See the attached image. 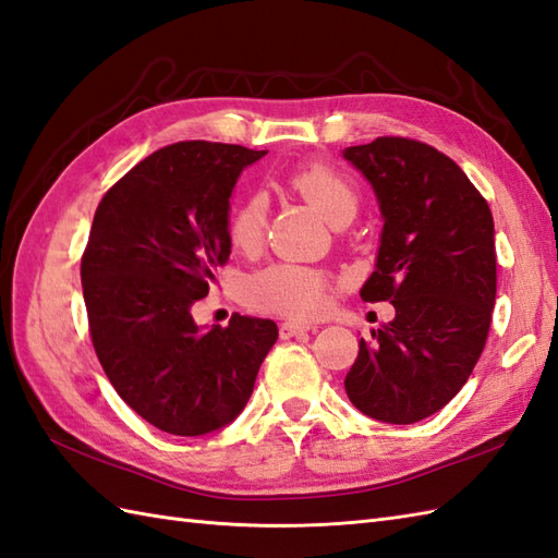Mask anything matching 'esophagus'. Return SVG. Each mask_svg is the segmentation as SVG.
Segmentation results:
<instances>
[{"instance_id": "1", "label": "esophagus", "mask_w": 558, "mask_h": 558, "mask_svg": "<svg viewBox=\"0 0 558 558\" xmlns=\"http://www.w3.org/2000/svg\"><path fill=\"white\" fill-rule=\"evenodd\" d=\"M318 326H314V323H302V320H284L280 323V338L282 340H290L294 338V335L300 332H316Z\"/></svg>"}]
</instances>
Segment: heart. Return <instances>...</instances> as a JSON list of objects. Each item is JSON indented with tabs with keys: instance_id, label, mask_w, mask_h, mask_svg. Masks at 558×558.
I'll list each match as a JSON object with an SVG mask.
<instances>
[{
	"instance_id": "heart-1",
	"label": "heart",
	"mask_w": 558,
	"mask_h": 558,
	"mask_svg": "<svg viewBox=\"0 0 558 558\" xmlns=\"http://www.w3.org/2000/svg\"><path fill=\"white\" fill-rule=\"evenodd\" d=\"M288 183L294 192L314 204L330 223L347 214H356L359 194L344 173L328 163H306L294 168ZM268 220V204L264 194L242 197L228 216V238L232 247L252 252L264 240ZM330 276L318 268L276 264L256 274L247 284V300L254 308L268 314L311 318L326 308Z\"/></svg>"
}]
</instances>
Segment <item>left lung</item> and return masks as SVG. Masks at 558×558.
Returning <instances> with one entry per match:
<instances>
[{"label":"left lung","instance_id":"1","mask_svg":"<svg viewBox=\"0 0 558 558\" xmlns=\"http://www.w3.org/2000/svg\"><path fill=\"white\" fill-rule=\"evenodd\" d=\"M383 214L364 302H390L395 320L359 342L344 378L366 416L409 425L459 395L481 359L497 294L495 220L447 154L409 137L347 147Z\"/></svg>","mask_w":558,"mask_h":558}]
</instances>
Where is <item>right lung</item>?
I'll list each match as a JSON object with an SVG mask.
<instances>
[{"mask_svg":"<svg viewBox=\"0 0 558 558\" xmlns=\"http://www.w3.org/2000/svg\"><path fill=\"white\" fill-rule=\"evenodd\" d=\"M266 151L175 142L104 194L81 262L89 338L119 397L163 433L197 437L240 416L278 340L268 318L202 330L194 302L230 256V194Z\"/></svg>","mask_w":558,"mask_h":558,"instance_id":"obj_1","label":"right lung"}]
</instances>
